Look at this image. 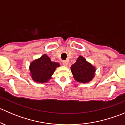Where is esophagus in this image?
<instances>
[{
    "label": "esophagus",
    "mask_w": 125,
    "mask_h": 125,
    "mask_svg": "<svg viewBox=\"0 0 125 125\" xmlns=\"http://www.w3.org/2000/svg\"><path fill=\"white\" fill-rule=\"evenodd\" d=\"M62 64L64 66H66L68 65V61H66V60H63Z\"/></svg>",
    "instance_id": "esophagus-1"
}]
</instances>
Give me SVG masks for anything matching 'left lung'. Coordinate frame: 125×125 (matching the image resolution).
Listing matches in <instances>:
<instances>
[{"label": "left lung", "mask_w": 125, "mask_h": 125, "mask_svg": "<svg viewBox=\"0 0 125 125\" xmlns=\"http://www.w3.org/2000/svg\"><path fill=\"white\" fill-rule=\"evenodd\" d=\"M74 78L79 82L88 83L94 78L95 69L94 66L80 56L71 68Z\"/></svg>", "instance_id": "1"}]
</instances>
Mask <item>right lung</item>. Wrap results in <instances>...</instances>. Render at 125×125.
I'll list each match as a JSON object with an SVG mask.
<instances>
[{
  "instance_id": "add662e5",
  "label": "right lung",
  "mask_w": 125,
  "mask_h": 125,
  "mask_svg": "<svg viewBox=\"0 0 125 125\" xmlns=\"http://www.w3.org/2000/svg\"><path fill=\"white\" fill-rule=\"evenodd\" d=\"M60 66L59 63L52 62L46 54L32 62L30 66L31 77L39 83L46 82L51 79L55 68Z\"/></svg>"
}]
</instances>
